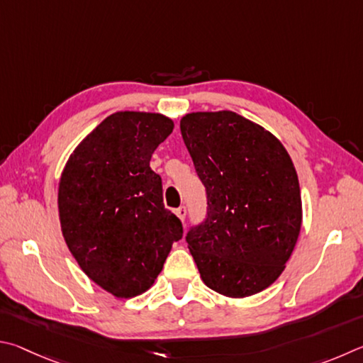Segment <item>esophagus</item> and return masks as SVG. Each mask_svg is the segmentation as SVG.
<instances>
[{
	"label": "esophagus",
	"mask_w": 363,
	"mask_h": 363,
	"mask_svg": "<svg viewBox=\"0 0 363 363\" xmlns=\"http://www.w3.org/2000/svg\"><path fill=\"white\" fill-rule=\"evenodd\" d=\"M186 207L185 206H182V207H178L177 211H175V213H177V217L180 218L182 221H185V218H186Z\"/></svg>",
	"instance_id": "34e87169"
}]
</instances>
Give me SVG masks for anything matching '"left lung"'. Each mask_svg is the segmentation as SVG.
Instances as JSON below:
<instances>
[{
	"label": "left lung",
	"instance_id": "left-lung-1",
	"mask_svg": "<svg viewBox=\"0 0 363 363\" xmlns=\"http://www.w3.org/2000/svg\"><path fill=\"white\" fill-rule=\"evenodd\" d=\"M183 142L206 186L207 213L186 242L208 289L255 295L281 276L301 230V194L282 143L234 111L189 113Z\"/></svg>",
	"mask_w": 363,
	"mask_h": 363
}]
</instances>
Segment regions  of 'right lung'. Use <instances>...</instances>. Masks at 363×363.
<instances>
[{
  "mask_svg": "<svg viewBox=\"0 0 363 363\" xmlns=\"http://www.w3.org/2000/svg\"><path fill=\"white\" fill-rule=\"evenodd\" d=\"M174 130L156 113L119 111L82 140L59 186L62 233L81 269L118 298L155 284L183 225L164 207L150 161Z\"/></svg>",
  "mask_w": 363,
  "mask_h": 363,
  "instance_id": "right-lung-1",
  "label": "right lung"
}]
</instances>
